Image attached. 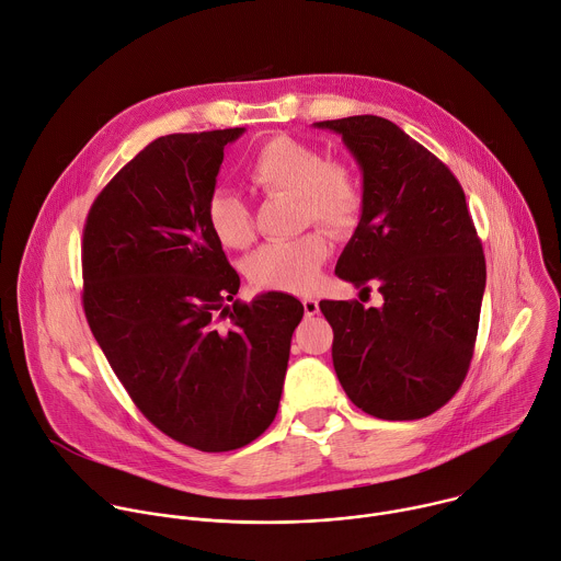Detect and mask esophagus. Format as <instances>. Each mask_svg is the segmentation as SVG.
I'll return each instance as SVG.
<instances>
[{"instance_id": "1", "label": "esophagus", "mask_w": 561, "mask_h": 561, "mask_svg": "<svg viewBox=\"0 0 561 561\" xmlns=\"http://www.w3.org/2000/svg\"><path fill=\"white\" fill-rule=\"evenodd\" d=\"M302 309H305V313H307V316H316V313L320 311L318 300H316V298H311V296L302 298Z\"/></svg>"}]
</instances>
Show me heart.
Listing matches in <instances>:
<instances>
[{"label": "heart", "instance_id": "heart-1", "mask_svg": "<svg viewBox=\"0 0 561 561\" xmlns=\"http://www.w3.org/2000/svg\"><path fill=\"white\" fill-rule=\"evenodd\" d=\"M245 176L265 196H294L300 226L316 222L327 234L343 239L358 226L365 192L358 174L343 161L305 141L276 135L252 154ZM207 228L228 250H243L254 241V220L248 203L230 190H214L205 207ZM329 259L322 232H307L291 241L267 243L245 263L250 283L263 291L307 294L316 287Z\"/></svg>", "mask_w": 561, "mask_h": 561}]
</instances>
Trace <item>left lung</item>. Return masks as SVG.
Wrapping results in <instances>:
<instances>
[{
    "label": "left lung",
    "instance_id": "8db88e82",
    "mask_svg": "<svg viewBox=\"0 0 561 561\" xmlns=\"http://www.w3.org/2000/svg\"><path fill=\"white\" fill-rule=\"evenodd\" d=\"M313 126L343 135L363 170V216L335 274L385 298L380 309L320 300L335 376L369 415L426 417L462 387L478 339L486 261L465 190L389 119Z\"/></svg>",
    "mask_w": 561,
    "mask_h": 561
}]
</instances>
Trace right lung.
Wrapping results in <instances>:
<instances>
[{
    "label": "right lung",
    "instance_id": "right-lung-1",
    "mask_svg": "<svg viewBox=\"0 0 561 561\" xmlns=\"http://www.w3.org/2000/svg\"><path fill=\"white\" fill-rule=\"evenodd\" d=\"M243 133L146 146L99 192L81 241L83 311L112 371L159 431L205 454L274 422L305 311L280 291L234 300L241 278L207 228L222 150Z\"/></svg>",
    "mask_w": 561,
    "mask_h": 561
}]
</instances>
